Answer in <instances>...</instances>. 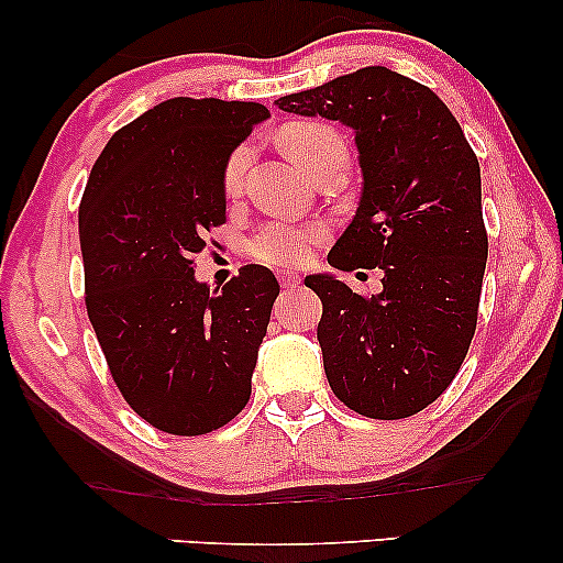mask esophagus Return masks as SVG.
Instances as JSON below:
<instances>
[{"label": "esophagus", "mask_w": 563, "mask_h": 563, "mask_svg": "<svg viewBox=\"0 0 563 563\" xmlns=\"http://www.w3.org/2000/svg\"><path fill=\"white\" fill-rule=\"evenodd\" d=\"M279 282H282V287H297L299 282H302V276L299 274H295V272H279Z\"/></svg>", "instance_id": "34e87169"}]
</instances>
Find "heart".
I'll use <instances>...</instances> for the list:
<instances>
[{"instance_id": "heart-1", "label": "heart", "mask_w": 563, "mask_h": 563, "mask_svg": "<svg viewBox=\"0 0 563 563\" xmlns=\"http://www.w3.org/2000/svg\"><path fill=\"white\" fill-rule=\"evenodd\" d=\"M284 148L291 153V158L299 166H305L310 172L314 161L325 153L330 145L343 143L338 137L335 130H330L320 122H295L282 133ZM253 161V148L249 143L238 145L230 153L225 172H222V189L228 197H238L243 189L245 172H249ZM325 238V225H295V222H268L251 238V256L264 261L272 266H297L305 264L312 256L314 245L322 243Z\"/></svg>"}]
</instances>
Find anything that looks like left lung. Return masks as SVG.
Wrapping results in <instances>:
<instances>
[{
    "instance_id": "obj_1",
    "label": "left lung",
    "mask_w": 563,
    "mask_h": 563,
    "mask_svg": "<svg viewBox=\"0 0 563 563\" xmlns=\"http://www.w3.org/2000/svg\"><path fill=\"white\" fill-rule=\"evenodd\" d=\"M274 104L353 130L361 199L328 264L382 268V291L361 297L330 272L305 284L322 302L318 341L335 397L374 420L410 418L453 382L476 330L487 266L479 161L441 97L387 66Z\"/></svg>"
}]
</instances>
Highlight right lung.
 Returning a JSON list of instances; mask_svg holds the SVG:
<instances>
[{"instance_id": "obj_1", "label": "right lung", "mask_w": 563, "mask_h": 563, "mask_svg": "<svg viewBox=\"0 0 563 563\" xmlns=\"http://www.w3.org/2000/svg\"><path fill=\"white\" fill-rule=\"evenodd\" d=\"M268 118L258 102L166 99L110 137L84 189L91 328L122 397L164 433H212L251 399L279 282L251 264L210 291L191 258L225 222L230 153Z\"/></svg>"}]
</instances>
